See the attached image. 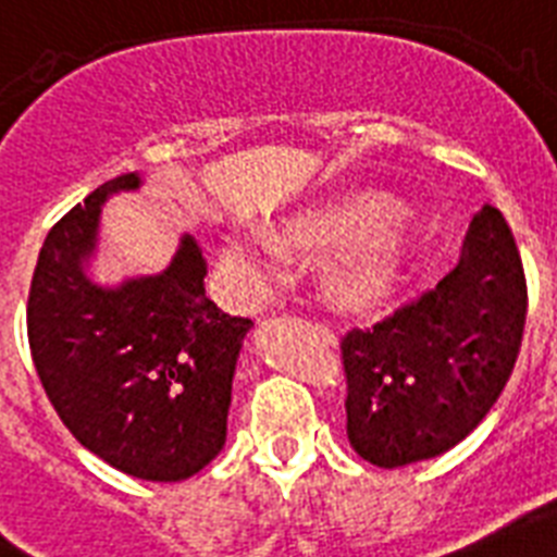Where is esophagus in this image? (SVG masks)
I'll use <instances>...</instances> for the list:
<instances>
[{"label":"esophagus","mask_w":557,"mask_h":557,"mask_svg":"<svg viewBox=\"0 0 557 557\" xmlns=\"http://www.w3.org/2000/svg\"><path fill=\"white\" fill-rule=\"evenodd\" d=\"M294 323L302 325V329H306V332L314 334L318 341L334 343V332H332V329H329V325H325V323H320V320H309V318H302V314H297V318H294Z\"/></svg>","instance_id":"34e87169"}]
</instances>
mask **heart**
Wrapping results in <instances>:
<instances>
[{
	"label": "heart",
	"mask_w": 557,
	"mask_h": 557,
	"mask_svg": "<svg viewBox=\"0 0 557 557\" xmlns=\"http://www.w3.org/2000/svg\"><path fill=\"white\" fill-rule=\"evenodd\" d=\"M397 220V208L383 197L360 194L341 202L309 208L292 216L280 228V246L300 255H329L351 248L329 271V294L346 309H366L388 292L395 280V257L381 237ZM225 260L248 294H257L274 277L283 263V251L274 243L248 246L234 239Z\"/></svg>",
	"instance_id": "b5f03b06"
}]
</instances>
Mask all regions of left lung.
<instances>
[{"label": "left lung", "mask_w": 557, "mask_h": 557, "mask_svg": "<svg viewBox=\"0 0 557 557\" xmlns=\"http://www.w3.org/2000/svg\"><path fill=\"white\" fill-rule=\"evenodd\" d=\"M527 302L512 228L483 202L451 274L341 337L346 432L357 455L397 469L463 441L512 374Z\"/></svg>", "instance_id": "1"}]
</instances>
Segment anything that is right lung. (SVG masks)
Returning <instances> with one entry per match:
<instances>
[{
  "mask_svg": "<svg viewBox=\"0 0 557 557\" xmlns=\"http://www.w3.org/2000/svg\"><path fill=\"white\" fill-rule=\"evenodd\" d=\"M137 185V174L108 180L48 232L28 292L30 357L85 449L143 481H185L223 449L251 320L208 300L206 257L191 237L157 277L108 292L85 277L99 206Z\"/></svg>",
  "mask_w": 557,
  "mask_h": 557,
  "instance_id": "1",
  "label": "right lung"
}]
</instances>
